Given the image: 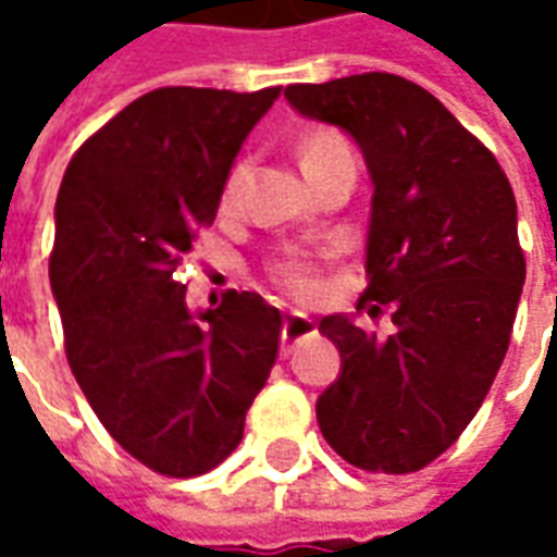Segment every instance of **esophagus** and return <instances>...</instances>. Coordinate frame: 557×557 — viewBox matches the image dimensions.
Masks as SVG:
<instances>
[{
	"label": "esophagus",
	"mask_w": 557,
	"mask_h": 557,
	"mask_svg": "<svg viewBox=\"0 0 557 557\" xmlns=\"http://www.w3.org/2000/svg\"><path fill=\"white\" fill-rule=\"evenodd\" d=\"M315 337V322L313 319H307L301 313H292L286 315V322H283V331H280V351L283 355H289L298 343L304 339Z\"/></svg>",
	"instance_id": "34e87169"
}]
</instances>
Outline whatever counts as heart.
Wrapping results in <instances>:
<instances>
[{"label":"heart","instance_id":"1","mask_svg":"<svg viewBox=\"0 0 557 557\" xmlns=\"http://www.w3.org/2000/svg\"><path fill=\"white\" fill-rule=\"evenodd\" d=\"M337 148H346V143L334 134V131H310L307 137L301 139V154L304 170L313 166L327 154H334ZM244 182V160H235L223 178V187H220V208L230 211L235 202H238V190H242ZM268 277L277 283L280 289L289 292L295 301L310 304L322 295V265H319V253L313 250H289V253H280L277 259L268 262Z\"/></svg>","mask_w":557,"mask_h":557}]
</instances>
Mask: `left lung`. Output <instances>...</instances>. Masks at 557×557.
I'll return each mask as SVG.
<instances>
[{"mask_svg": "<svg viewBox=\"0 0 557 557\" xmlns=\"http://www.w3.org/2000/svg\"><path fill=\"white\" fill-rule=\"evenodd\" d=\"M283 95L361 146L373 211L358 310H391L387 337L346 315L319 322L343 358L315 403L319 430L349 466L411 474L462 435L510 346L525 283L513 187L490 148L411 79L370 71Z\"/></svg>", "mask_w": 557, "mask_h": 557, "instance_id": "1", "label": "left lung"}]
</instances>
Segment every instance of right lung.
<instances>
[{"instance_id": "obj_1", "label": "right lung", "mask_w": 557, "mask_h": 557, "mask_svg": "<svg viewBox=\"0 0 557 557\" xmlns=\"http://www.w3.org/2000/svg\"><path fill=\"white\" fill-rule=\"evenodd\" d=\"M163 86L74 151L50 253L65 355L103 430L143 466L196 478L238 447L283 315L256 292L190 313L178 265L214 223L244 137L277 101Z\"/></svg>"}]
</instances>
